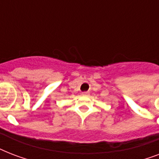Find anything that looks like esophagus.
<instances>
[{"label":"esophagus","instance_id":"obj_1","mask_svg":"<svg viewBox=\"0 0 159 159\" xmlns=\"http://www.w3.org/2000/svg\"><path fill=\"white\" fill-rule=\"evenodd\" d=\"M82 95H83V96H89V92H82Z\"/></svg>","mask_w":159,"mask_h":159}]
</instances>
